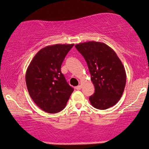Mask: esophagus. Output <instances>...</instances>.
<instances>
[{"label":"esophagus","instance_id":"esophagus-1","mask_svg":"<svg viewBox=\"0 0 149 149\" xmlns=\"http://www.w3.org/2000/svg\"><path fill=\"white\" fill-rule=\"evenodd\" d=\"M76 88L77 89V90H80V89L82 88V85H78V86L76 87Z\"/></svg>","mask_w":149,"mask_h":149}]
</instances>
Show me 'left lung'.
<instances>
[{"label": "left lung", "instance_id": "8db88e82", "mask_svg": "<svg viewBox=\"0 0 149 149\" xmlns=\"http://www.w3.org/2000/svg\"><path fill=\"white\" fill-rule=\"evenodd\" d=\"M84 56L95 93L89 101L94 108L106 110L117 103L126 84V72L116 52L106 43L88 41L75 45Z\"/></svg>", "mask_w": 149, "mask_h": 149}]
</instances>
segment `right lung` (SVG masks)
I'll return each instance as SVG.
<instances>
[{
    "label": "right lung",
    "mask_w": 149,
    "mask_h": 149,
    "mask_svg": "<svg viewBox=\"0 0 149 149\" xmlns=\"http://www.w3.org/2000/svg\"><path fill=\"white\" fill-rule=\"evenodd\" d=\"M72 44H55L41 49L26 72L29 93L39 108L47 113L65 108L73 88L61 73V65Z\"/></svg>",
    "instance_id": "obj_1"
}]
</instances>
